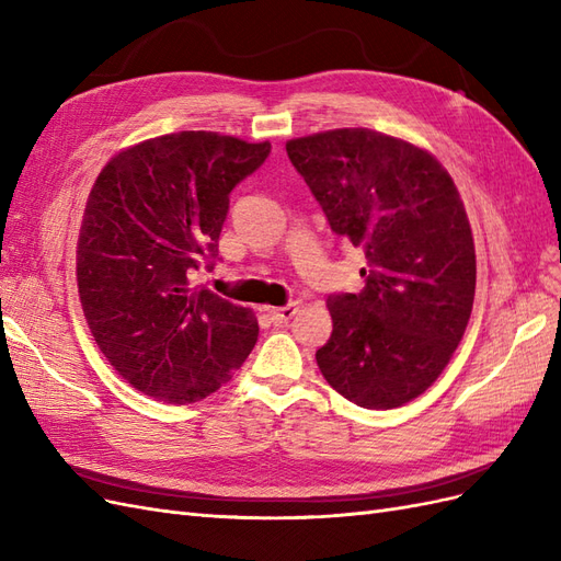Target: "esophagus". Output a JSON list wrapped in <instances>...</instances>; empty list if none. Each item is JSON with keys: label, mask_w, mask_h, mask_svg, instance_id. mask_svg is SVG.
Here are the masks:
<instances>
[{"label": "esophagus", "mask_w": 561, "mask_h": 561, "mask_svg": "<svg viewBox=\"0 0 561 561\" xmlns=\"http://www.w3.org/2000/svg\"><path fill=\"white\" fill-rule=\"evenodd\" d=\"M297 311H299V304L293 301V304H285V307H278V309H268V316H271V320L280 325V322H287L290 318H295Z\"/></svg>", "instance_id": "obj_1"}]
</instances>
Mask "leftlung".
Returning <instances> with one entry per match:
<instances>
[{
    "instance_id": "8db88e82",
    "label": "left lung",
    "mask_w": 561,
    "mask_h": 561,
    "mask_svg": "<svg viewBox=\"0 0 561 561\" xmlns=\"http://www.w3.org/2000/svg\"><path fill=\"white\" fill-rule=\"evenodd\" d=\"M332 231L365 252L358 295H332L325 381L365 410H393L443 375L474 299V243L451 175L431 151L369 128L285 145Z\"/></svg>"
}]
</instances>
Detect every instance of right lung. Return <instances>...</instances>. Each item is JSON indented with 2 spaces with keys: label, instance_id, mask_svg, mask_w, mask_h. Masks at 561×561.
I'll return each mask as SVG.
<instances>
[{
  "label": "right lung",
  "instance_id": "right-lung-1",
  "mask_svg": "<svg viewBox=\"0 0 561 561\" xmlns=\"http://www.w3.org/2000/svg\"><path fill=\"white\" fill-rule=\"evenodd\" d=\"M268 151L182 130L122 149L100 171L79 229V299L98 348L140 393L198 402L257 342L254 313L192 287V274L213 266L229 194Z\"/></svg>",
  "mask_w": 561,
  "mask_h": 561
}]
</instances>
